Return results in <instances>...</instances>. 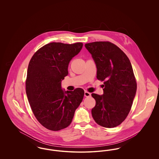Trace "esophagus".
Listing matches in <instances>:
<instances>
[{"instance_id":"esophagus-1","label":"esophagus","mask_w":159,"mask_h":159,"mask_svg":"<svg viewBox=\"0 0 159 159\" xmlns=\"http://www.w3.org/2000/svg\"><path fill=\"white\" fill-rule=\"evenodd\" d=\"M84 97H91V93H89V92H88L85 91L84 93Z\"/></svg>"}]
</instances>
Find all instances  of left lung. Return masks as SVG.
Here are the masks:
<instances>
[{
  "label": "left lung",
  "instance_id": "left-lung-1",
  "mask_svg": "<svg viewBox=\"0 0 159 159\" xmlns=\"http://www.w3.org/2000/svg\"><path fill=\"white\" fill-rule=\"evenodd\" d=\"M97 69V77L104 81V94L92 93L96 105L93 119L99 125L114 128L125 120L136 95V80L128 57L109 42L85 44Z\"/></svg>",
  "mask_w": 159,
  "mask_h": 159
}]
</instances>
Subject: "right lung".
<instances>
[{
    "instance_id": "add662e5",
    "label": "right lung",
    "mask_w": 159,
    "mask_h": 159,
    "mask_svg": "<svg viewBox=\"0 0 159 159\" xmlns=\"http://www.w3.org/2000/svg\"><path fill=\"white\" fill-rule=\"evenodd\" d=\"M82 43L52 42L33 55L29 64L26 93L33 113L49 130L58 131L68 126L83 100L84 91L62 90L61 81L68 74L70 61L80 52Z\"/></svg>"
}]
</instances>
